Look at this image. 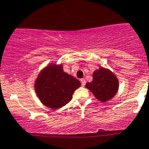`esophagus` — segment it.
Returning <instances> with one entry per match:
<instances>
[{
  "mask_svg": "<svg viewBox=\"0 0 149 149\" xmlns=\"http://www.w3.org/2000/svg\"><path fill=\"white\" fill-rule=\"evenodd\" d=\"M80 82H81L82 86H85V84H86V80H85V79H84V78L81 79V80H80Z\"/></svg>",
  "mask_w": 149,
  "mask_h": 149,
  "instance_id": "esophagus-1",
  "label": "esophagus"
}]
</instances>
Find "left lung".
Returning <instances> with one entry per match:
<instances>
[{"label":"left lung","mask_w":149,"mask_h":149,"mask_svg":"<svg viewBox=\"0 0 149 149\" xmlns=\"http://www.w3.org/2000/svg\"><path fill=\"white\" fill-rule=\"evenodd\" d=\"M94 96L102 103L112 99L119 88V80L110 69L100 67L93 72V80L86 84Z\"/></svg>","instance_id":"8db88e82"}]
</instances>
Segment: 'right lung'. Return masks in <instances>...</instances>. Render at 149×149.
Masks as SVG:
<instances>
[{
    "label": "right lung",
    "instance_id": "add662e5",
    "mask_svg": "<svg viewBox=\"0 0 149 149\" xmlns=\"http://www.w3.org/2000/svg\"><path fill=\"white\" fill-rule=\"evenodd\" d=\"M63 64L51 63L38 74L35 80V93L41 103L52 109L62 108L80 86L78 80L63 71Z\"/></svg>",
    "mask_w": 149,
    "mask_h": 149
}]
</instances>
